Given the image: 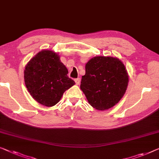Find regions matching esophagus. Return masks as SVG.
<instances>
[{
    "instance_id": "1",
    "label": "esophagus",
    "mask_w": 159,
    "mask_h": 159,
    "mask_svg": "<svg viewBox=\"0 0 159 159\" xmlns=\"http://www.w3.org/2000/svg\"><path fill=\"white\" fill-rule=\"evenodd\" d=\"M74 80H75V84H76L77 85H79V84H80V79H79V78H78V79H75Z\"/></svg>"
}]
</instances>
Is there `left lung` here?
I'll list each match as a JSON object with an SVG mask.
<instances>
[{
  "mask_svg": "<svg viewBox=\"0 0 159 159\" xmlns=\"http://www.w3.org/2000/svg\"><path fill=\"white\" fill-rule=\"evenodd\" d=\"M128 82L126 69L119 59L97 56L86 63L80 89L90 105L98 110H106L121 99Z\"/></svg>",
  "mask_w": 159,
  "mask_h": 159,
  "instance_id": "left-lung-1",
  "label": "left lung"
}]
</instances>
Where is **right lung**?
<instances>
[{"instance_id": "right-lung-1", "label": "right lung", "mask_w": 159, "mask_h": 159, "mask_svg": "<svg viewBox=\"0 0 159 159\" xmlns=\"http://www.w3.org/2000/svg\"><path fill=\"white\" fill-rule=\"evenodd\" d=\"M68 73L58 54L44 50L25 66V84L35 101L50 107L56 105L66 90L75 84Z\"/></svg>"}]
</instances>
